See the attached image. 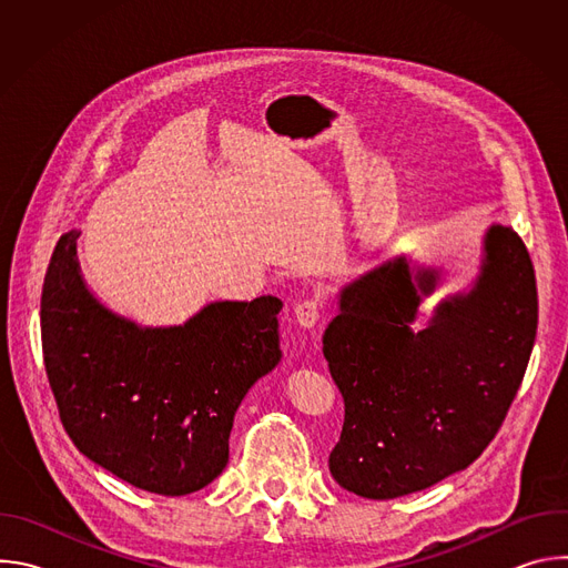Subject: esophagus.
<instances>
[{"label":"esophagus","mask_w":568,"mask_h":568,"mask_svg":"<svg viewBox=\"0 0 568 568\" xmlns=\"http://www.w3.org/2000/svg\"><path fill=\"white\" fill-rule=\"evenodd\" d=\"M321 307H323V303L318 298H307V301L298 303L294 307V318H296L298 326L305 328V331H312L316 326L318 316H321Z\"/></svg>","instance_id":"obj_1"}]
</instances>
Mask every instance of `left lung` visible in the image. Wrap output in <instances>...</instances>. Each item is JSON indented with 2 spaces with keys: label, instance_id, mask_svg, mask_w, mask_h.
<instances>
[{
  "label": "left lung",
  "instance_id": "1",
  "mask_svg": "<svg viewBox=\"0 0 568 568\" xmlns=\"http://www.w3.org/2000/svg\"><path fill=\"white\" fill-rule=\"evenodd\" d=\"M440 267L395 256L344 285L323 355L344 395L331 474L364 499H397L474 463L497 436L537 335V285L524 240L483 235L465 292L445 296L425 328L420 303Z\"/></svg>",
  "mask_w": 568,
  "mask_h": 568
}]
</instances>
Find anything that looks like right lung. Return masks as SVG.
<instances>
[{
	"label": "right lung",
	"mask_w": 568,
	"mask_h": 568,
	"mask_svg": "<svg viewBox=\"0 0 568 568\" xmlns=\"http://www.w3.org/2000/svg\"><path fill=\"white\" fill-rule=\"evenodd\" d=\"M78 235L58 240L40 303L60 420L80 452L134 488L197 493L226 467L242 397L283 357V301H213L182 326H139L90 292Z\"/></svg>",
	"instance_id": "add662e5"
}]
</instances>
